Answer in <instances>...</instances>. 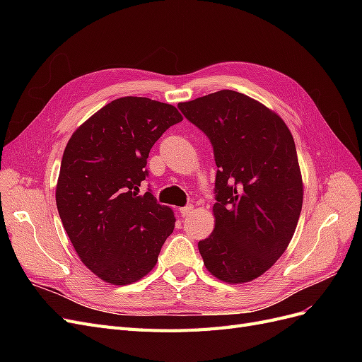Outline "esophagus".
<instances>
[{
  "instance_id": "esophagus-1",
  "label": "esophagus",
  "mask_w": 362,
  "mask_h": 362,
  "mask_svg": "<svg viewBox=\"0 0 362 362\" xmlns=\"http://www.w3.org/2000/svg\"><path fill=\"white\" fill-rule=\"evenodd\" d=\"M180 213H181V216H182V217H185V216H190V214L193 213V205H185V206L180 208Z\"/></svg>"
}]
</instances>
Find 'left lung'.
<instances>
[{"mask_svg":"<svg viewBox=\"0 0 362 362\" xmlns=\"http://www.w3.org/2000/svg\"><path fill=\"white\" fill-rule=\"evenodd\" d=\"M178 108L210 139L217 166L216 223L198 243L204 264L221 281L249 282L286 252L299 221L303 185L293 136L275 112L234 90Z\"/></svg>","mask_w":362,"mask_h":362,"instance_id":"8db88e82","label":"left lung"}]
</instances>
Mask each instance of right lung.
I'll return each instance as SVG.
<instances>
[{
    "label": "right lung",
    "instance_id": "add662e5",
    "mask_svg": "<svg viewBox=\"0 0 362 362\" xmlns=\"http://www.w3.org/2000/svg\"><path fill=\"white\" fill-rule=\"evenodd\" d=\"M182 120L170 104L125 96L76 128L63 152L57 210L71 243L98 278L127 286L154 269L173 211L140 184L161 134Z\"/></svg>",
    "mask_w": 362,
    "mask_h": 362
}]
</instances>
